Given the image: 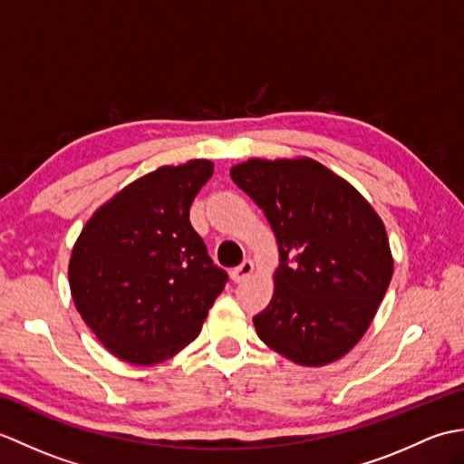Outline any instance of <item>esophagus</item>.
Here are the masks:
<instances>
[{
  "label": "esophagus",
  "mask_w": 464,
  "mask_h": 464,
  "mask_svg": "<svg viewBox=\"0 0 464 464\" xmlns=\"http://www.w3.org/2000/svg\"><path fill=\"white\" fill-rule=\"evenodd\" d=\"M251 273H253V261L245 259V261L239 265V267H235V269L231 271V279H233L235 283H241V281L247 279Z\"/></svg>",
  "instance_id": "obj_1"
}]
</instances>
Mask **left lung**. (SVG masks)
Returning <instances> with one entry per match:
<instances>
[{
  "label": "left lung",
  "instance_id": "left-lung-1",
  "mask_svg": "<svg viewBox=\"0 0 464 464\" xmlns=\"http://www.w3.org/2000/svg\"><path fill=\"white\" fill-rule=\"evenodd\" d=\"M231 179L263 209L281 263L259 339L321 367L361 341L392 277L384 225L361 193L313 160H249Z\"/></svg>",
  "mask_w": 464,
  "mask_h": 464
}]
</instances>
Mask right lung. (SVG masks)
Returning a JSON list of instances; mask_svg holds the SVG:
<instances>
[{"instance_id":"right-lung-1","label":"right lung","mask_w":464,"mask_h":464,"mask_svg":"<svg viewBox=\"0 0 464 464\" xmlns=\"http://www.w3.org/2000/svg\"><path fill=\"white\" fill-rule=\"evenodd\" d=\"M207 160L160 167L107 201L77 239L69 287L82 319L115 357L153 364L199 334L229 275L217 267L189 207Z\"/></svg>"}]
</instances>
